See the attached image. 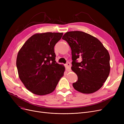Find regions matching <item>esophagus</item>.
<instances>
[{
  "label": "esophagus",
  "instance_id": "esophagus-1",
  "mask_svg": "<svg viewBox=\"0 0 124 124\" xmlns=\"http://www.w3.org/2000/svg\"><path fill=\"white\" fill-rule=\"evenodd\" d=\"M65 67L67 69V70L68 71H70V69H71V65L70 63H67L65 65Z\"/></svg>",
  "mask_w": 124,
  "mask_h": 124
}]
</instances>
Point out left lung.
Listing matches in <instances>:
<instances>
[{
    "label": "left lung",
    "instance_id": "8db88e82",
    "mask_svg": "<svg viewBox=\"0 0 124 124\" xmlns=\"http://www.w3.org/2000/svg\"><path fill=\"white\" fill-rule=\"evenodd\" d=\"M62 39L71 49V69L78 76V81L72 84L74 88L83 93L98 91L110 73V57L108 50L98 39L83 31L67 32Z\"/></svg>",
    "mask_w": 124,
    "mask_h": 124
}]
</instances>
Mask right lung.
Here are the masks:
<instances>
[{
  "label": "right lung",
  "mask_w": 124,
  "mask_h": 124,
  "mask_svg": "<svg viewBox=\"0 0 124 124\" xmlns=\"http://www.w3.org/2000/svg\"><path fill=\"white\" fill-rule=\"evenodd\" d=\"M62 32L36 33L26 41L17 54L18 76L32 93L45 95L53 92L63 77L65 67L55 61L54 46Z\"/></svg>",
  "instance_id": "obj_1"
}]
</instances>
